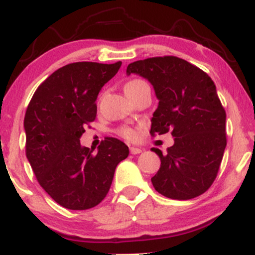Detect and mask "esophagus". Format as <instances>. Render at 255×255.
<instances>
[{"label":"esophagus","mask_w":255,"mask_h":255,"mask_svg":"<svg viewBox=\"0 0 255 255\" xmlns=\"http://www.w3.org/2000/svg\"><path fill=\"white\" fill-rule=\"evenodd\" d=\"M140 152H143V148L137 147V146H131L130 147V153L131 154H138V153H140Z\"/></svg>","instance_id":"esophagus-1"}]
</instances>
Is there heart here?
Instances as JSON below:
<instances>
[{
	"instance_id": "heart-1",
	"label": "heart",
	"mask_w": 255,
	"mask_h": 255,
	"mask_svg": "<svg viewBox=\"0 0 255 255\" xmlns=\"http://www.w3.org/2000/svg\"><path fill=\"white\" fill-rule=\"evenodd\" d=\"M141 84H145V82L140 81V79H133V81H130L128 83L125 85V91L127 90H130V89H134L137 87H139ZM135 131L132 130L130 128H125L123 130V135L125 138H128V139H133L135 137Z\"/></svg>"
}]
</instances>
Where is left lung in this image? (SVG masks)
Here are the masks:
<instances>
[{"label": "left lung", "instance_id": "8db88e82", "mask_svg": "<svg viewBox=\"0 0 255 255\" xmlns=\"http://www.w3.org/2000/svg\"><path fill=\"white\" fill-rule=\"evenodd\" d=\"M147 79L158 102L151 134L172 130L174 144L151 178L157 192L176 200L196 198L216 179L226 147V112L210 76L185 59L165 56L128 65L127 75Z\"/></svg>", "mask_w": 255, "mask_h": 255}]
</instances>
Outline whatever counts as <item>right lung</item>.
<instances>
[{"label": "right lung", "instance_id": "add662e5", "mask_svg": "<svg viewBox=\"0 0 255 255\" xmlns=\"http://www.w3.org/2000/svg\"><path fill=\"white\" fill-rule=\"evenodd\" d=\"M121 65H64L39 85L26 109V158L45 192L69 210H89L101 203L116 167L128 156V147L116 138H105L96 153L79 141L85 125L96 118L99 91Z\"/></svg>", "mask_w": 255, "mask_h": 255}]
</instances>
